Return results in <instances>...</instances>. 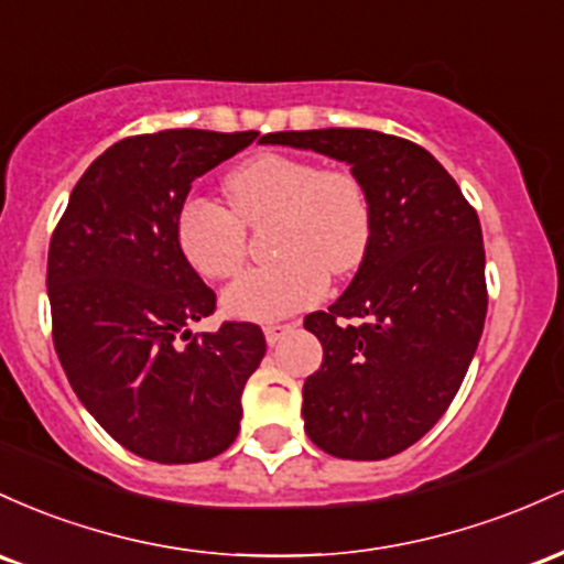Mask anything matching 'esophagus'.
I'll list each match as a JSON object with an SVG mask.
<instances>
[{
	"label": "esophagus",
	"instance_id": "esophagus-1",
	"mask_svg": "<svg viewBox=\"0 0 564 564\" xmlns=\"http://www.w3.org/2000/svg\"><path fill=\"white\" fill-rule=\"evenodd\" d=\"M295 325H265L263 333H265V344L269 346H276L282 340V335H288L293 330Z\"/></svg>",
	"mask_w": 564,
	"mask_h": 564
}]
</instances>
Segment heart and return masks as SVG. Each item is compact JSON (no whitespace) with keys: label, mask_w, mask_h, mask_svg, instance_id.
Here are the masks:
<instances>
[{"label":"heart","mask_w":564,"mask_h":564,"mask_svg":"<svg viewBox=\"0 0 564 564\" xmlns=\"http://www.w3.org/2000/svg\"><path fill=\"white\" fill-rule=\"evenodd\" d=\"M226 197L229 207L199 194L183 199L175 239L197 274L224 282L248 261V229L274 226L269 256L276 263L226 290L224 306L234 316L280 319L314 306L327 274H351L370 250V194L351 170L265 151L231 170Z\"/></svg>","instance_id":"b5f03b06"}]
</instances>
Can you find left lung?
<instances>
[{"label": "left lung", "instance_id": "8db88e82", "mask_svg": "<svg viewBox=\"0 0 564 564\" xmlns=\"http://www.w3.org/2000/svg\"><path fill=\"white\" fill-rule=\"evenodd\" d=\"M263 143L349 162L372 205L370 250L349 290L303 319L325 351L303 383L308 440L349 460L408 451L451 408L482 335L477 210L453 175L408 138L330 128L271 132Z\"/></svg>", "mask_w": 564, "mask_h": 564}]
</instances>
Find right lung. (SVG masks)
<instances>
[{"label": "right lung", "mask_w": 564, "mask_h": 564, "mask_svg": "<svg viewBox=\"0 0 564 564\" xmlns=\"http://www.w3.org/2000/svg\"><path fill=\"white\" fill-rule=\"evenodd\" d=\"M258 135L181 128L122 138L85 170L50 239L63 372L93 419L145 460L197 464L237 440L265 338L252 322L188 333L215 312V293L183 258L175 215L199 175Z\"/></svg>", "instance_id": "right-lung-1"}]
</instances>
